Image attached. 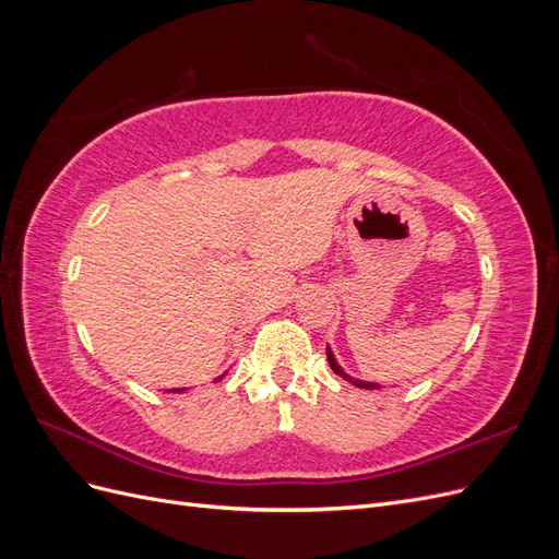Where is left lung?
I'll return each mask as SVG.
<instances>
[{
	"label": "left lung",
	"mask_w": 559,
	"mask_h": 559,
	"mask_svg": "<svg viewBox=\"0 0 559 559\" xmlns=\"http://www.w3.org/2000/svg\"><path fill=\"white\" fill-rule=\"evenodd\" d=\"M326 357H329V364H331V368H333V373H335V376H341L343 380L352 382L354 386H359V389H380V384H378V382H366V380H357V378L347 376L345 370L341 368V364L335 361V357H333V352H331V347H329V345H326Z\"/></svg>",
	"instance_id": "8db88e82"
}]
</instances>
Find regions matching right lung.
<instances>
[{"mask_svg": "<svg viewBox=\"0 0 559 559\" xmlns=\"http://www.w3.org/2000/svg\"><path fill=\"white\" fill-rule=\"evenodd\" d=\"M222 378H224V376H218L214 382H218ZM167 392H175V394H179V392H186V389H183V386H181V389H167Z\"/></svg>", "mask_w": 559, "mask_h": 559, "instance_id": "right-lung-1", "label": "right lung"}]
</instances>
